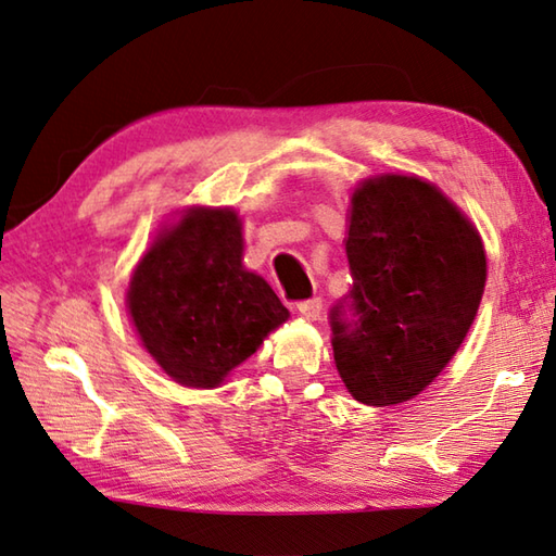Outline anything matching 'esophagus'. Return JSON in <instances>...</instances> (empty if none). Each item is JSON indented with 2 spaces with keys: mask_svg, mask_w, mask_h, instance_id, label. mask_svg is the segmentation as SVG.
<instances>
[{
  "mask_svg": "<svg viewBox=\"0 0 556 556\" xmlns=\"http://www.w3.org/2000/svg\"><path fill=\"white\" fill-rule=\"evenodd\" d=\"M294 309L300 312L302 319L314 321L316 316H319V312H321V300H319V298H312V300H300V302H294Z\"/></svg>",
  "mask_w": 556,
  "mask_h": 556,
  "instance_id": "esophagus-1",
  "label": "esophagus"
}]
</instances>
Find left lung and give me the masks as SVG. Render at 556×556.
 Segmentation results:
<instances>
[{
	"instance_id": "1",
	"label": "left lung",
	"mask_w": 556,
	"mask_h": 556,
	"mask_svg": "<svg viewBox=\"0 0 556 556\" xmlns=\"http://www.w3.org/2000/svg\"><path fill=\"white\" fill-rule=\"evenodd\" d=\"M345 254L353 290L328 314L336 367L359 403H403L446 367L478 314L482 240L437 187L383 175L353 194Z\"/></svg>"
}]
</instances>
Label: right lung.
I'll list each match as a JSON object with an SVG mask.
<instances>
[{
  "mask_svg": "<svg viewBox=\"0 0 556 556\" xmlns=\"http://www.w3.org/2000/svg\"><path fill=\"white\" fill-rule=\"evenodd\" d=\"M129 314L143 348L175 381L213 389L288 319L268 282L242 268V228L228 208H197L136 266Z\"/></svg>",
  "mask_w": 556,
  "mask_h": 556,
  "instance_id": "obj_1",
  "label": "right lung"
}]
</instances>
